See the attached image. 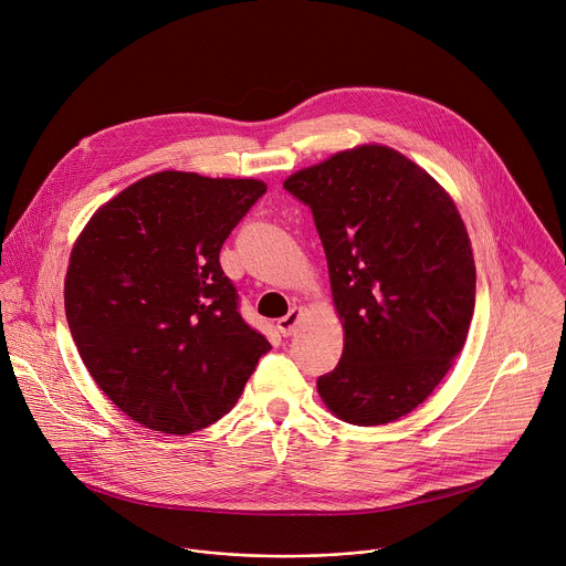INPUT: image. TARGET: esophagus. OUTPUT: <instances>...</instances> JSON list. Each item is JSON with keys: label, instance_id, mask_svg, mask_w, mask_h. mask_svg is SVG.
I'll list each match as a JSON object with an SVG mask.
<instances>
[{"label": "esophagus", "instance_id": "1", "mask_svg": "<svg viewBox=\"0 0 566 566\" xmlns=\"http://www.w3.org/2000/svg\"><path fill=\"white\" fill-rule=\"evenodd\" d=\"M300 317H302V308L293 306L284 317L277 319V329L282 332V336H293L297 325H300Z\"/></svg>", "mask_w": 566, "mask_h": 566}]
</instances>
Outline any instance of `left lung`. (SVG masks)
I'll return each mask as SVG.
<instances>
[{
  "mask_svg": "<svg viewBox=\"0 0 566 566\" xmlns=\"http://www.w3.org/2000/svg\"><path fill=\"white\" fill-rule=\"evenodd\" d=\"M325 247L345 347L317 378L327 410L385 426L417 410L459 356L474 311V258L452 197L408 156L365 143L297 170Z\"/></svg>",
  "mask_w": 566,
  "mask_h": 566,
  "instance_id": "8db88e82",
  "label": "left lung"
}]
</instances>
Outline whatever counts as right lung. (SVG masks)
<instances>
[{
	"label": "right lung",
	"mask_w": 566,
	"mask_h": 566,
	"mask_svg": "<svg viewBox=\"0 0 566 566\" xmlns=\"http://www.w3.org/2000/svg\"><path fill=\"white\" fill-rule=\"evenodd\" d=\"M260 179L154 172L103 203L71 249L66 322L87 371L132 421L192 434L232 410L271 343L237 311L219 251Z\"/></svg>",
	"instance_id": "obj_1"
}]
</instances>
